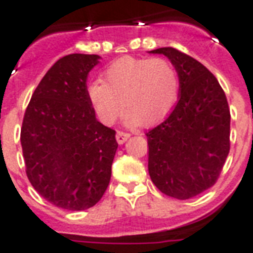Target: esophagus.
Returning <instances> with one entry per match:
<instances>
[{
    "label": "esophagus",
    "mask_w": 253,
    "mask_h": 253,
    "mask_svg": "<svg viewBox=\"0 0 253 253\" xmlns=\"http://www.w3.org/2000/svg\"><path fill=\"white\" fill-rule=\"evenodd\" d=\"M115 138H117V142L119 144H123V143L126 142L127 139L130 138V134H127V132H123V131H117V135H115Z\"/></svg>",
    "instance_id": "34e87169"
}]
</instances>
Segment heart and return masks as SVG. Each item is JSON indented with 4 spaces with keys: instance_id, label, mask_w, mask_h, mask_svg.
<instances>
[{
    "instance_id": "obj_1",
    "label": "heart",
    "mask_w": 253,
    "mask_h": 253,
    "mask_svg": "<svg viewBox=\"0 0 253 253\" xmlns=\"http://www.w3.org/2000/svg\"><path fill=\"white\" fill-rule=\"evenodd\" d=\"M105 81L87 86V95L99 121L114 123L126 106L131 126H154L166 118L180 97L176 67L163 57H123L103 73Z\"/></svg>"
}]
</instances>
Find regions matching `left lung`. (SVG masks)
<instances>
[{"label": "left lung", "instance_id": "1", "mask_svg": "<svg viewBox=\"0 0 253 253\" xmlns=\"http://www.w3.org/2000/svg\"><path fill=\"white\" fill-rule=\"evenodd\" d=\"M163 53L180 76L178 102L147 132L148 172L162 193L189 200L215 184L230 152V109L215 76L200 61L172 47Z\"/></svg>", "mask_w": 253, "mask_h": 253}]
</instances>
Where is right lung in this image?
<instances>
[{"label": "right lung", "mask_w": 253, "mask_h": 253, "mask_svg": "<svg viewBox=\"0 0 253 253\" xmlns=\"http://www.w3.org/2000/svg\"><path fill=\"white\" fill-rule=\"evenodd\" d=\"M98 55L72 53L48 69L34 91L21 128L26 174L49 204L69 211L94 206L110 182L118 143L95 118L87 75Z\"/></svg>", "instance_id": "right-lung-1"}]
</instances>
